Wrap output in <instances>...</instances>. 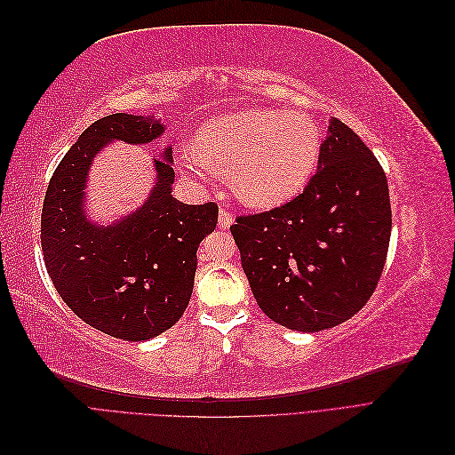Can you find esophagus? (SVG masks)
Returning <instances> with one entry per match:
<instances>
[{
  "label": "esophagus",
  "instance_id": "esophagus-1",
  "mask_svg": "<svg viewBox=\"0 0 455 455\" xmlns=\"http://www.w3.org/2000/svg\"><path fill=\"white\" fill-rule=\"evenodd\" d=\"M231 224H233V216L226 209H220V212H218V226H220V229H228Z\"/></svg>",
  "mask_w": 455,
  "mask_h": 455
}]
</instances>
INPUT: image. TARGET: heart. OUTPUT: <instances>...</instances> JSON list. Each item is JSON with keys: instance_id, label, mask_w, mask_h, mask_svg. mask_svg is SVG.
<instances>
[{"instance_id": "heart-1", "label": "heart", "mask_w": 455, "mask_h": 455, "mask_svg": "<svg viewBox=\"0 0 455 455\" xmlns=\"http://www.w3.org/2000/svg\"><path fill=\"white\" fill-rule=\"evenodd\" d=\"M321 134L299 112L246 109L211 119L199 129L196 148L178 154L182 171L229 176L235 196L271 209L306 188L316 167Z\"/></svg>"}]
</instances>
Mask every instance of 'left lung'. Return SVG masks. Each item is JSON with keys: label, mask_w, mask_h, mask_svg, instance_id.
<instances>
[{"label": "left lung", "mask_w": 455, "mask_h": 455, "mask_svg": "<svg viewBox=\"0 0 455 455\" xmlns=\"http://www.w3.org/2000/svg\"><path fill=\"white\" fill-rule=\"evenodd\" d=\"M229 229L259 309L319 332L351 319L379 281L391 239L387 178L359 134L330 117L306 189Z\"/></svg>", "instance_id": "obj_1"}]
</instances>
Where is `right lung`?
Wrapping results in <instances>:
<instances>
[{"instance_id": "right-lung-1", "label": "right lung", "mask_w": 455, "mask_h": 455, "mask_svg": "<svg viewBox=\"0 0 455 455\" xmlns=\"http://www.w3.org/2000/svg\"><path fill=\"white\" fill-rule=\"evenodd\" d=\"M156 116L114 114L94 121L54 171L41 211V249L49 277L81 321L127 341L151 339L184 315L197 249L214 231V203L186 204L172 196V148L154 159L156 184L136 211L112 224L91 220L87 182L94 157L114 142L161 139Z\"/></svg>"}]
</instances>
